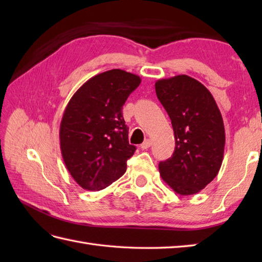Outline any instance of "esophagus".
Segmentation results:
<instances>
[{
	"label": "esophagus",
	"instance_id": "obj_1",
	"mask_svg": "<svg viewBox=\"0 0 262 262\" xmlns=\"http://www.w3.org/2000/svg\"><path fill=\"white\" fill-rule=\"evenodd\" d=\"M151 145H152L151 140H145V141H144V142L142 143L141 147H142V149H146V148H148Z\"/></svg>",
	"mask_w": 262,
	"mask_h": 262
}]
</instances>
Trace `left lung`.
<instances>
[{"label":"left lung","instance_id":"obj_1","mask_svg":"<svg viewBox=\"0 0 262 262\" xmlns=\"http://www.w3.org/2000/svg\"><path fill=\"white\" fill-rule=\"evenodd\" d=\"M158 99L173 127L172 157L159 164L162 179L182 194H194L213 181L223 162L225 129L207 88L188 75L155 82Z\"/></svg>","mask_w":262,"mask_h":262}]
</instances>
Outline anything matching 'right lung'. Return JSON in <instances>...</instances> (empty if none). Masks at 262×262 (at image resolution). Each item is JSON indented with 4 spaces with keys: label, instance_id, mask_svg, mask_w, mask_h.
Instances as JSON below:
<instances>
[{
    "label": "right lung",
    "instance_id": "1",
    "mask_svg": "<svg viewBox=\"0 0 262 262\" xmlns=\"http://www.w3.org/2000/svg\"><path fill=\"white\" fill-rule=\"evenodd\" d=\"M140 83V76L110 70L88 80L66 105L60 151L71 176L85 190H101L126 172L136 147L128 142L121 109Z\"/></svg>",
    "mask_w": 262,
    "mask_h": 262
}]
</instances>
